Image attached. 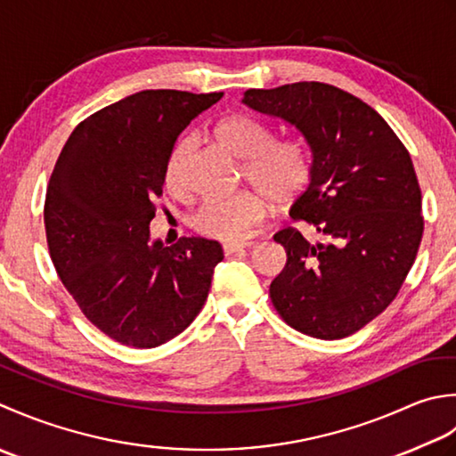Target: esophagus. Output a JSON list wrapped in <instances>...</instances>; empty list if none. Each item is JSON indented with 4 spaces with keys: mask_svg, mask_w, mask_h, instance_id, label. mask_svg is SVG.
Wrapping results in <instances>:
<instances>
[{
    "mask_svg": "<svg viewBox=\"0 0 456 456\" xmlns=\"http://www.w3.org/2000/svg\"><path fill=\"white\" fill-rule=\"evenodd\" d=\"M248 246H252V244H224V246H222V249H224V254L228 256V254L241 252V249H246Z\"/></svg>",
    "mask_w": 456,
    "mask_h": 456,
    "instance_id": "34e87169",
    "label": "esophagus"
}]
</instances>
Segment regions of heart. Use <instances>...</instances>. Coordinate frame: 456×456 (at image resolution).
<instances>
[{"label": "heart", "instance_id": "1", "mask_svg": "<svg viewBox=\"0 0 456 456\" xmlns=\"http://www.w3.org/2000/svg\"><path fill=\"white\" fill-rule=\"evenodd\" d=\"M222 150L244 163V176L257 192H241L228 199H208L194 210L191 226L202 236L226 244H241L254 234L275 207L291 204L311 181V161L306 150L295 139L273 142L269 129L246 114H234L216 126ZM191 147V139H181L173 147L167 163L165 183L171 192L181 194V167Z\"/></svg>", "mask_w": 456, "mask_h": 456}]
</instances>
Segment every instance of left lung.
Instances as JSON below:
<instances>
[{
  "mask_svg": "<svg viewBox=\"0 0 456 456\" xmlns=\"http://www.w3.org/2000/svg\"><path fill=\"white\" fill-rule=\"evenodd\" d=\"M244 104L299 132L311 150V183L291 207L317 241L285 228L287 252L269 287L281 319L303 334L337 340L395 299L423 236L421 189L411 157L366 102L322 82L246 90Z\"/></svg>",
  "mask_w": 456,
  "mask_h": 456,
  "instance_id": "1",
  "label": "left lung"
}]
</instances>
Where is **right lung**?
<instances>
[{"instance_id":"obj_1","label":"right lung","mask_w":456,"mask_h":456,"mask_svg":"<svg viewBox=\"0 0 456 456\" xmlns=\"http://www.w3.org/2000/svg\"><path fill=\"white\" fill-rule=\"evenodd\" d=\"M222 92L142 90L98 110L64 143L45 199V230L62 285L85 317L119 345L155 348L207 301L222 246L151 241L176 137Z\"/></svg>"}]
</instances>
